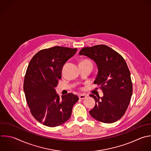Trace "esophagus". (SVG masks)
Masks as SVG:
<instances>
[{
	"label": "esophagus",
	"mask_w": 151,
	"mask_h": 151,
	"mask_svg": "<svg viewBox=\"0 0 151 151\" xmlns=\"http://www.w3.org/2000/svg\"><path fill=\"white\" fill-rule=\"evenodd\" d=\"M78 97H79L80 99H84L87 97V96L84 94H80L78 95Z\"/></svg>",
	"instance_id": "1"
}]
</instances>
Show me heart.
<instances>
[{
    "instance_id": "heart-1",
    "label": "heart",
    "mask_w": 151,
    "mask_h": 151,
    "mask_svg": "<svg viewBox=\"0 0 151 151\" xmlns=\"http://www.w3.org/2000/svg\"><path fill=\"white\" fill-rule=\"evenodd\" d=\"M85 61H88V62H90V61H88V60H84V61H81V62H85Z\"/></svg>"
}]
</instances>
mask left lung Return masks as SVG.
Returning a JSON list of instances; mask_svg holds the SVG:
<instances>
[{"label":"left lung","instance_id":"left-lung-1","mask_svg":"<svg viewBox=\"0 0 151 151\" xmlns=\"http://www.w3.org/2000/svg\"><path fill=\"white\" fill-rule=\"evenodd\" d=\"M79 55L87 56L96 63L98 74L94 83L99 86L103 93L101 97L90 95L96 101L90 114L105 123L117 121L124 115L133 91L130 73L125 60L105 45L83 48Z\"/></svg>","mask_w":151,"mask_h":151}]
</instances>
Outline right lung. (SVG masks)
Segmentation results:
<instances>
[{"label":"right lung","mask_w":151,"mask_h":151,"mask_svg":"<svg viewBox=\"0 0 151 151\" xmlns=\"http://www.w3.org/2000/svg\"><path fill=\"white\" fill-rule=\"evenodd\" d=\"M77 51L55 46L40 51L29 62L24 90L31 114L45 126L56 127L67 122L79 99L73 93L60 99L55 89L61 78L64 65Z\"/></svg>","instance_id":"right-lung-1"}]
</instances>
